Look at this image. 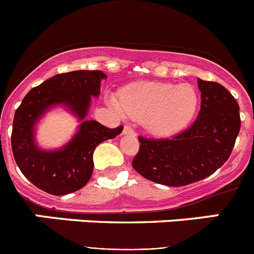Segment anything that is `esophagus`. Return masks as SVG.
Returning <instances> with one entry per match:
<instances>
[{"mask_svg":"<svg viewBox=\"0 0 254 254\" xmlns=\"http://www.w3.org/2000/svg\"><path fill=\"white\" fill-rule=\"evenodd\" d=\"M123 134H132V136H134L136 132H134V129L132 128L131 126H125V128H123Z\"/></svg>","mask_w":254,"mask_h":254,"instance_id":"obj_1","label":"esophagus"}]
</instances>
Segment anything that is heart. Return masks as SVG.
I'll use <instances>...</instances> for the list:
<instances>
[{"mask_svg": "<svg viewBox=\"0 0 254 254\" xmlns=\"http://www.w3.org/2000/svg\"><path fill=\"white\" fill-rule=\"evenodd\" d=\"M109 102L118 113L142 121L152 133L167 136L192 120L198 95L190 85L140 82L125 89L121 98L112 96Z\"/></svg>", "mask_w": 254, "mask_h": 254, "instance_id": "obj_1", "label": "heart"}]
</instances>
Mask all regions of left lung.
Here are the masks:
<instances>
[{"label": "left lung", "mask_w": 254, "mask_h": 254, "mask_svg": "<svg viewBox=\"0 0 254 254\" xmlns=\"http://www.w3.org/2000/svg\"><path fill=\"white\" fill-rule=\"evenodd\" d=\"M198 81L201 109L190 128L173 138L140 136L132 167L159 185L181 187L214 174L229 159L241 129L239 105L223 85Z\"/></svg>", "instance_id": "obj_1"}]
</instances>
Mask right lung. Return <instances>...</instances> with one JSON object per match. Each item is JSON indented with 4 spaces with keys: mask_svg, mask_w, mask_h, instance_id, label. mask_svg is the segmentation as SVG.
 I'll return each mask as SVG.
<instances>
[{
    "mask_svg": "<svg viewBox=\"0 0 254 254\" xmlns=\"http://www.w3.org/2000/svg\"><path fill=\"white\" fill-rule=\"evenodd\" d=\"M105 77L98 69L58 73L33 87L15 112L11 134L13 158L22 174L39 190L64 196L84 187L93 174L95 147L122 132L123 126L112 129L98 121H85L91 96H99L100 82ZM55 105L66 106L83 122L64 148L42 150L35 142L34 127Z\"/></svg>",
    "mask_w": 254,
    "mask_h": 254,
    "instance_id": "right-lung-1",
    "label": "right lung"
}]
</instances>
